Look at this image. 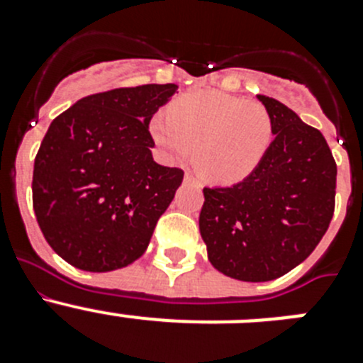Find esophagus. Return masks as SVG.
<instances>
[{
    "instance_id": "esophagus-1",
    "label": "esophagus",
    "mask_w": 363,
    "mask_h": 363,
    "mask_svg": "<svg viewBox=\"0 0 363 363\" xmlns=\"http://www.w3.org/2000/svg\"><path fill=\"white\" fill-rule=\"evenodd\" d=\"M185 184H191V185H196V187H200V182H198L194 176L191 174V172H185Z\"/></svg>"
}]
</instances>
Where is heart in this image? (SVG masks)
<instances>
[{
    "instance_id": "obj_1",
    "label": "heart",
    "mask_w": 363,
    "mask_h": 363,
    "mask_svg": "<svg viewBox=\"0 0 363 363\" xmlns=\"http://www.w3.org/2000/svg\"><path fill=\"white\" fill-rule=\"evenodd\" d=\"M152 136L172 158H187L203 179L238 184L256 171L274 136L267 108L220 91L189 92L172 101L167 116H156Z\"/></svg>"
}]
</instances>
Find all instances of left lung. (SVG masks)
Returning <instances> with one entry per match:
<instances>
[{
  "label": "left lung",
  "mask_w": 363,
  "mask_h": 363,
  "mask_svg": "<svg viewBox=\"0 0 363 363\" xmlns=\"http://www.w3.org/2000/svg\"><path fill=\"white\" fill-rule=\"evenodd\" d=\"M274 140L251 176L203 189L200 233L225 277L269 281L300 265L335 213L336 163L325 138L278 99L258 94Z\"/></svg>",
  "instance_id": "obj_1"
}]
</instances>
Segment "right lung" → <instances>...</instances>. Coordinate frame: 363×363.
Instances as JSON below:
<instances>
[{"label": "right lung", "instance_id": "right-lung-1", "mask_svg": "<svg viewBox=\"0 0 363 363\" xmlns=\"http://www.w3.org/2000/svg\"><path fill=\"white\" fill-rule=\"evenodd\" d=\"M176 89L98 92L50 123L34 160L32 203L45 240L74 267L116 271L145 252L184 179L150 152L149 123Z\"/></svg>", "mask_w": 363, "mask_h": 363}]
</instances>
